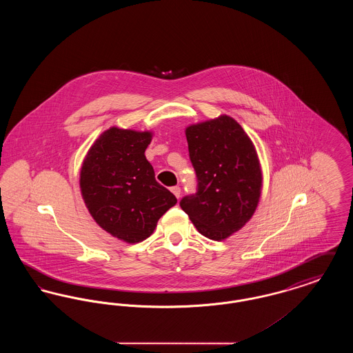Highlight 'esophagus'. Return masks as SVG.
Listing matches in <instances>:
<instances>
[{"instance_id":"esophagus-1","label":"esophagus","mask_w":353,"mask_h":353,"mask_svg":"<svg viewBox=\"0 0 353 353\" xmlns=\"http://www.w3.org/2000/svg\"><path fill=\"white\" fill-rule=\"evenodd\" d=\"M170 190H172V193H173L177 199H180V196H181V188H180V186H177V185H176V186H172Z\"/></svg>"}]
</instances>
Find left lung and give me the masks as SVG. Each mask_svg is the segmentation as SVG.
<instances>
[{
	"label": "left lung",
	"mask_w": 353,
	"mask_h": 353,
	"mask_svg": "<svg viewBox=\"0 0 353 353\" xmlns=\"http://www.w3.org/2000/svg\"><path fill=\"white\" fill-rule=\"evenodd\" d=\"M196 193L180 206L202 235L221 241L239 230L261 197L262 173L252 140L229 117L186 128Z\"/></svg>",
	"instance_id": "8db88e82"
}]
</instances>
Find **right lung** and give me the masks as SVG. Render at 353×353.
Here are the masks:
<instances>
[{"label": "right lung", "mask_w": 353, "mask_h": 353, "mask_svg": "<svg viewBox=\"0 0 353 353\" xmlns=\"http://www.w3.org/2000/svg\"><path fill=\"white\" fill-rule=\"evenodd\" d=\"M150 132L110 128L94 143L81 170L88 212L110 234L128 243L144 241L177 199L154 179L144 152Z\"/></svg>", "instance_id": "add662e5"}]
</instances>
